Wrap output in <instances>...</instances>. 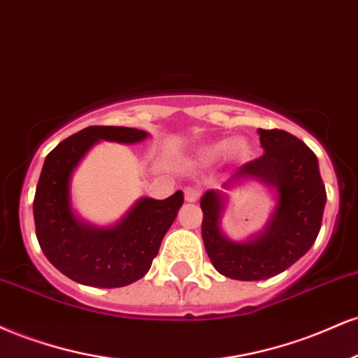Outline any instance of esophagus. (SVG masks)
Wrapping results in <instances>:
<instances>
[{
  "instance_id": "obj_1",
  "label": "esophagus",
  "mask_w": 358,
  "mask_h": 358,
  "mask_svg": "<svg viewBox=\"0 0 358 358\" xmlns=\"http://www.w3.org/2000/svg\"><path fill=\"white\" fill-rule=\"evenodd\" d=\"M199 194L201 191L196 186H187L184 189V196H186V201H189V203H194V201L199 199Z\"/></svg>"
}]
</instances>
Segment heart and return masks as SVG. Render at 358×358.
I'll return each instance as SVG.
<instances>
[{
    "label": "heart",
    "mask_w": 358,
    "mask_h": 358,
    "mask_svg": "<svg viewBox=\"0 0 358 358\" xmlns=\"http://www.w3.org/2000/svg\"><path fill=\"white\" fill-rule=\"evenodd\" d=\"M245 145H243L241 141H217L213 142V144L204 145L203 149L197 152V161L201 164H213L216 161H220L222 155L231 154V155H238L243 152Z\"/></svg>",
    "instance_id": "b5f03b06"
}]
</instances>
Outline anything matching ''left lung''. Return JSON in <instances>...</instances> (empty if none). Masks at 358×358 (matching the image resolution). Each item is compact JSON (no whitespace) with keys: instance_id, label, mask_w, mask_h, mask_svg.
Here are the masks:
<instances>
[{"instance_id":"8db88e82","label":"left lung","mask_w":358,"mask_h":358,"mask_svg":"<svg viewBox=\"0 0 358 358\" xmlns=\"http://www.w3.org/2000/svg\"><path fill=\"white\" fill-rule=\"evenodd\" d=\"M258 134L264 154L236 169L224 187L255 178L275 189L276 208L262 233L250 241H231L221 231L226 196L211 189L201 197L209 259L221 275L241 281L271 278L296 263L317 239L327 203L313 150L285 130L258 129Z\"/></svg>"}]
</instances>
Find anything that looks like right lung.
Returning <instances> with one entry per match:
<instances>
[{"mask_svg":"<svg viewBox=\"0 0 358 358\" xmlns=\"http://www.w3.org/2000/svg\"><path fill=\"white\" fill-rule=\"evenodd\" d=\"M147 136L138 129L92 125L46 155L33 201L36 238L46 259L70 280L87 287L119 288L150 270L162 238L184 203L182 191L162 201L142 197L108 228L80 221L70 203L71 174L96 142L136 144Z\"/></svg>","mask_w":358,"mask_h":358,"instance_id":"right-lung-1","label":"right lung"}]
</instances>
